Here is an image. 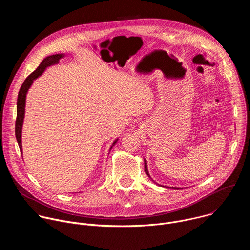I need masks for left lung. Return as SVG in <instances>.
I'll list each match as a JSON object with an SVG mask.
<instances>
[{
    "mask_svg": "<svg viewBox=\"0 0 250 250\" xmlns=\"http://www.w3.org/2000/svg\"><path fill=\"white\" fill-rule=\"evenodd\" d=\"M145 170H146V173L147 174V176L150 178V179L152 180V178L150 177V175H149V172H148V168H147V161L145 159ZM153 182H154V180H152ZM155 183V182H154ZM155 184H157V183H155ZM157 185H159V184H157ZM159 186H161V187H164V188H172V189H179V188H173V187H168V186H163V185H159Z\"/></svg>",
    "mask_w": 250,
    "mask_h": 250,
    "instance_id": "8db88e82",
    "label": "left lung"
}]
</instances>
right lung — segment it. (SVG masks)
I'll use <instances>...</instances> for the list:
<instances>
[{
    "label": "right lung",
    "instance_id": "obj_1",
    "mask_svg": "<svg viewBox=\"0 0 250 250\" xmlns=\"http://www.w3.org/2000/svg\"><path fill=\"white\" fill-rule=\"evenodd\" d=\"M66 54L65 53H58V54H53V55H49L47 57H45L42 63L40 64V66L37 68V70H34L33 72L24 80V82L22 83L19 95H18V102H17V121H16V137L18 140V144L22 155V144H21V132H22V125H23V120H24V114H25V101H26V94L29 90V88L31 87L33 81L39 78L40 76L42 75V73L46 70L47 67L54 65L56 63H58V61L65 57ZM119 140V138H117L116 140H114V142L112 144L111 147H110V151L112 150V148L115 146V145L117 144Z\"/></svg>",
    "mask_w": 250,
    "mask_h": 250
}]
</instances>
